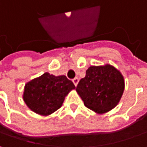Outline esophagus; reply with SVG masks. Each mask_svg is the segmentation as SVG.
I'll return each instance as SVG.
<instances>
[{
	"mask_svg": "<svg viewBox=\"0 0 147 147\" xmlns=\"http://www.w3.org/2000/svg\"><path fill=\"white\" fill-rule=\"evenodd\" d=\"M72 81H73L74 84H75V85H76H76H77V84H78L79 79L77 78V77H76V78H74V79H73V80H72Z\"/></svg>",
	"mask_w": 147,
	"mask_h": 147,
	"instance_id": "esophagus-1",
	"label": "esophagus"
}]
</instances>
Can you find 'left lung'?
Listing matches in <instances>:
<instances>
[{"mask_svg": "<svg viewBox=\"0 0 147 147\" xmlns=\"http://www.w3.org/2000/svg\"><path fill=\"white\" fill-rule=\"evenodd\" d=\"M124 89L122 74L113 66L107 64L89 67L76 90L86 107L98 114H103L119 103Z\"/></svg>", "mask_w": 147, "mask_h": 147, "instance_id": "left-lung-1", "label": "left lung"}]
</instances>
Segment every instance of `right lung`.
I'll return each instance as SVG.
<instances>
[{"instance_id":"1","label":"right lung","mask_w":147,"mask_h":147,"mask_svg":"<svg viewBox=\"0 0 147 147\" xmlns=\"http://www.w3.org/2000/svg\"><path fill=\"white\" fill-rule=\"evenodd\" d=\"M75 89L72 81L65 76H55L45 72L25 84L23 98L35 113L49 115L62 107L65 97Z\"/></svg>"}]
</instances>
